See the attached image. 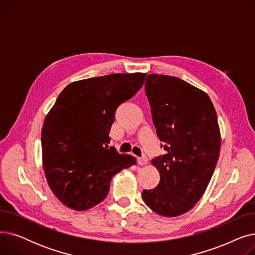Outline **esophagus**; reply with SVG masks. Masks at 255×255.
Segmentation results:
<instances>
[{
    "label": "esophagus",
    "mask_w": 255,
    "mask_h": 255,
    "mask_svg": "<svg viewBox=\"0 0 255 255\" xmlns=\"http://www.w3.org/2000/svg\"><path fill=\"white\" fill-rule=\"evenodd\" d=\"M138 163H139L140 165H144V164L148 163V158H146L145 155H142L141 157L138 158Z\"/></svg>",
    "instance_id": "obj_1"
}]
</instances>
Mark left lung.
Instances as JSON below:
<instances>
[{
  "instance_id": "1",
  "label": "left lung",
  "mask_w": 255,
  "mask_h": 255,
  "mask_svg": "<svg viewBox=\"0 0 255 255\" xmlns=\"http://www.w3.org/2000/svg\"><path fill=\"white\" fill-rule=\"evenodd\" d=\"M144 87L165 154L152 160L160 173L158 186L141 196L158 215L176 217L194 207L216 167L217 115L205 92L179 77L149 74Z\"/></svg>"
}]
</instances>
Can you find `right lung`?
I'll return each mask as SVG.
<instances>
[{"instance_id":"1","label":"right lung","mask_w":255,"mask_h":255,"mask_svg":"<svg viewBox=\"0 0 255 255\" xmlns=\"http://www.w3.org/2000/svg\"><path fill=\"white\" fill-rule=\"evenodd\" d=\"M145 73H115L67 86L45 118L42 161L59 200L76 211L101 203L112 178L135 159L109 146L116 111L142 87Z\"/></svg>"}]
</instances>
